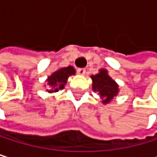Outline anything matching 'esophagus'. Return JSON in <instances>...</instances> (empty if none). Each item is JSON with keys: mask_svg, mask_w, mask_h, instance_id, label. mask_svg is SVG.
I'll return each mask as SVG.
<instances>
[{"mask_svg": "<svg viewBox=\"0 0 157 157\" xmlns=\"http://www.w3.org/2000/svg\"><path fill=\"white\" fill-rule=\"evenodd\" d=\"M77 73L78 74H80V75H84L86 73V69L84 68H79V69H77Z\"/></svg>", "mask_w": 157, "mask_h": 157, "instance_id": "obj_1", "label": "esophagus"}]
</instances>
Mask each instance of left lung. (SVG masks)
<instances>
[{
  "instance_id": "left-lung-1",
  "label": "left lung",
  "mask_w": 157,
  "mask_h": 157,
  "mask_svg": "<svg viewBox=\"0 0 157 157\" xmlns=\"http://www.w3.org/2000/svg\"><path fill=\"white\" fill-rule=\"evenodd\" d=\"M90 78L92 80L93 91L98 92L104 105L109 104L118 96L120 92L119 85L109 76L107 70L101 69L97 74L91 75Z\"/></svg>"
}]
</instances>
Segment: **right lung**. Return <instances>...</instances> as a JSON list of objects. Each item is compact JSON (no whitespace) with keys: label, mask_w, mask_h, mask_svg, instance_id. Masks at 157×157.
I'll list each match as a JSON object with an SVG mask.
<instances>
[{"label":"right lung","mask_w":157,"mask_h":157,"mask_svg":"<svg viewBox=\"0 0 157 157\" xmlns=\"http://www.w3.org/2000/svg\"><path fill=\"white\" fill-rule=\"evenodd\" d=\"M71 75H75V69L72 66L59 68L46 79V91L49 93H55L60 89H63L65 85L67 84L68 78Z\"/></svg>","instance_id":"add662e5"}]
</instances>
